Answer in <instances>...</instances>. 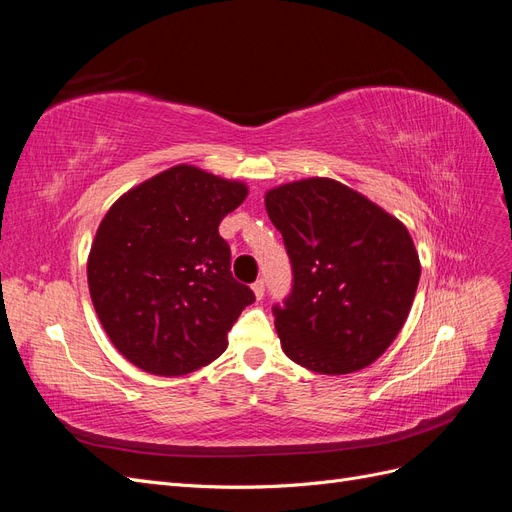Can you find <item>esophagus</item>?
Wrapping results in <instances>:
<instances>
[{"label":"esophagus","mask_w":512,"mask_h":512,"mask_svg":"<svg viewBox=\"0 0 512 512\" xmlns=\"http://www.w3.org/2000/svg\"><path fill=\"white\" fill-rule=\"evenodd\" d=\"M252 290H254V294H256V299L265 297V280H256V282L252 284Z\"/></svg>","instance_id":"obj_1"}]
</instances>
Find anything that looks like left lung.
Masks as SVG:
<instances>
[{
    "instance_id": "8db88e82",
    "label": "left lung",
    "mask_w": 512,
    "mask_h": 512,
    "mask_svg": "<svg viewBox=\"0 0 512 512\" xmlns=\"http://www.w3.org/2000/svg\"><path fill=\"white\" fill-rule=\"evenodd\" d=\"M292 265V290L273 305L288 359L342 376L374 363L404 327L421 262L408 228L363 194L327 177L265 196Z\"/></svg>"
}]
</instances>
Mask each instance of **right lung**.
Segmentation results:
<instances>
[{
	"instance_id": "1",
	"label": "right lung",
	"mask_w": 512,
	"mask_h": 512,
	"mask_svg": "<svg viewBox=\"0 0 512 512\" xmlns=\"http://www.w3.org/2000/svg\"><path fill=\"white\" fill-rule=\"evenodd\" d=\"M247 185L179 164L143 181L106 211L87 260L89 294L113 346L156 376L215 361L254 303L230 273L220 222Z\"/></svg>"
}]
</instances>
